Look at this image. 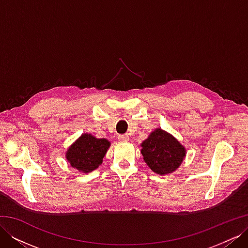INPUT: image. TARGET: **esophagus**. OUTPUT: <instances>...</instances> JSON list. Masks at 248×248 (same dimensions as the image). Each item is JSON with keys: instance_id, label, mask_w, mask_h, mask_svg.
Returning a JSON list of instances; mask_svg holds the SVG:
<instances>
[{"instance_id": "esophagus-1", "label": "esophagus", "mask_w": 248, "mask_h": 248, "mask_svg": "<svg viewBox=\"0 0 248 248\" xmlns=\"http://www.w3.org/2000/svg\"><path fill=\"white\" fill-rule=\"evenodd\" d=\"M118 139H119V140H121V141H127V140H129L128 134H120V136L118 137Z\"/></svg>"}]
</instances>
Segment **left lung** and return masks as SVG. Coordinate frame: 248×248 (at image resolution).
<instances>
[{
    "instance_id": "1",
    "label": "left lung",
    "mask_w": 248,
    "mask_h": 248,
    "mask_svg": "<svg viewBox=\"0 0 248 248\" xmlns=\"http://www.w3.org/2000/svg\"><path fill=\"white\" fill-rule=\"evenodd\" d=\"M140 147V153L147 166L159 175L175 171L186 155V150L180 141L161 128L150 133Z\"/></svg>"
}]
</instances>
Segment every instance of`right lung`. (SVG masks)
<instances>
[{"mask_svg": "<svg viewBox=\"0 0 248 248\" xmlns=\"http://www.w3.org/2000/svg\"><path fill=\"white\" fill-rule=\"evenodd\" d=\"M110 142L106 139H96L84 133L73 142L66 152L70 166L81 172H91L102 163Z\"/></svg>", "mask_w": 248, "mask_h": 248, "instance_id": "add662e5", "label": "right lung"}]
</instances>
